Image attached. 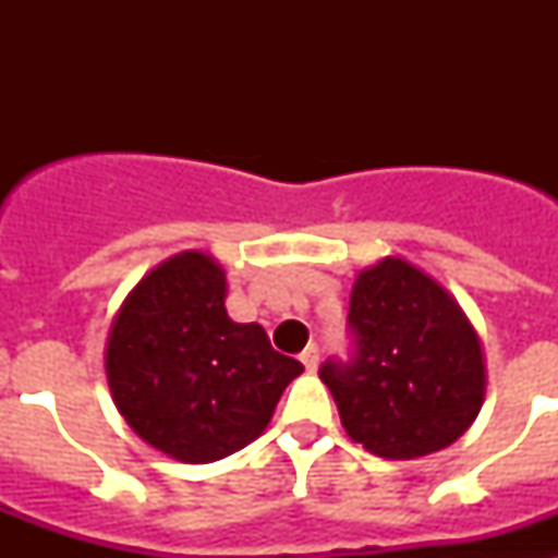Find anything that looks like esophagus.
Instances as JSON below:
<instances>
[{
    "instance_id": "34e87169",
    "label": "esophagus",
    "mask_w": 558,
    "mask_h": 558,
    "mask_svg": "<svg viewBox=\"0 0 558 558\" xmlns=\"http://www.w3.org/2000/svg\"><path fill=\"white\" fill-rule=\"evenodd\" d=\"M318 357H322V349H318V343H310V347L302 352L304 368H307V372H315V366H318Z\"/></svg>"
}]
</instances>
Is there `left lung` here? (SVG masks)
Here are the masks:
<instances>
[{"label": "left lung", "instance_id": "obj_1", "mask_svg": "<svg viewBox=\"0 0 558 558\" xmlns=\"http://www.w3.org/2000/svg\"><path fill=\"white\" fill-rule=\"evenodd\" d=\"M347 327L352 352L329 357L318 377L357 445L402 461L445 450L466 433L486 388L483 352L441 284L388 256L357 276Z\"/></svg>", "mask_w": 558, "mask_h": 558}]
</instances>
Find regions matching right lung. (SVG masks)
Listing matches in <instances>:
<instances>
[{
	"mask_svg": "<svg viewBox=\"0 0 558 558\" xmlns=\"http://www.w3.org/2000/svg\"><path fill=\"white\" fill-rule=\"evenodd\" d=\"M223 299V268L184 251L133 288L108 335L113 402L136 436L175 461L243 450L304 372L259 324L231 322Z\"/></svg>",
	"mask_w": 558,
	"mask_h": 558,
	"instance_id": "1",
	"label": "right lung"
}]
</instances>
